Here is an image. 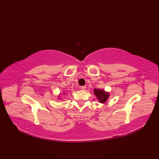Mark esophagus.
Returning <instances> with one entry per match:
<instances>
[{
    "label": "esophagus",
    "instance_id": "obj_1",
    "mask_svg": "<svg viewBox=\"0 0 159 159\" xmlns=\"http://www.w3.org/2000/svg\"><path fill=\"white\" fill-rule=\"evenodd\" d=\"M80 89H81V90H85V86H81Z\"/></svg>",
    "mask_w": 159,
    "mask_h": 159
}]
</instances>
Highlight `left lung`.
Returning <instances> with one entry per match:
<instances>
[{
    "mask_svg": "<svg viewBox=\"0 0 159 159\" xmlns=\"http://www.w3.org/2000/svg\"><path fill=\"white\" fill-rule=\"evenodd\" d=\"M94 94L97 96L98 99L101 103H105L108 99L109 94L108 93L105 92L102 89H94Z\"/></svg>",
    "mask_w": 159,
    "mask_h": 159,
    "instance_id": "left-lung-1",
    "label": "left lung"
}]
</instances>
